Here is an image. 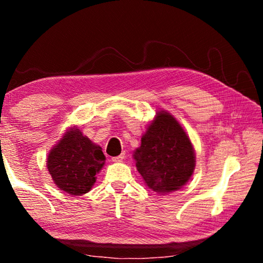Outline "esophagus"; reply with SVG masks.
Masks as SVG:
<instances>
[{"label": "esophagus", "mask_w": 263, "mask_h": 263, "mask_svg": "<svg viewBox=\"0 0 263 263\" xmlns=\"http://www.w3.org/2000/svg\"><path fill=\"white\" fill-rule=\"evenodd\" d=\"M124 157H125V154L122 153L121 155H118V157H114L111 160H112L114 162H121V161H123V160H124Z\"/></svg>", "instance_id": "esophagus-1"}]
</instances>
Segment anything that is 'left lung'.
<instances>
[{"label":"left lung","mask_w":263,"mask_h":263,"mask_svg":"<svg viewBox=\"0 0 263 263\" xmlns=\"http://www.w3.org/2000/svg\"><path fill=\"white\" fill-rule=\"evenodd\" d=\"M136 166L145 183L155 193H172L184 185L195 169V153L189 137L167 112L157 117L135 151Z\"/></svg>","instance_id":"8db88e82"}]
</instances>
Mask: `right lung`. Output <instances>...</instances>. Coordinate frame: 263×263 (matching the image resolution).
Wrapping results in <instances>:
<instances>
[{"label": "right lung", "mask_w": 263, "mask_h": 263, "mask_svg": "<svg viewBox=\"0 0 263 263\" xmlns=\"http://www.w3.org/2000/svg\"><path fill=\"white\" fill-rule=\"evenodd\" d=\"M104 163L102 148L78 128L66 132L47 158V169L58 188L74 196L91 189Z\"/></svg>", "instance_id": "obj_1"}]
</instances>
